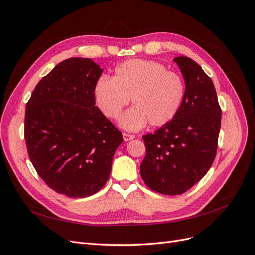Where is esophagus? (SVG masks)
<instances>
[{
	"label": "esophagus",
	"mask_w": 255,
	"mask_h": 255,
	"mask_svg": "<svg viewBox=\"0 0 255 255\" xmlns=\"http://www.w3.org/2000/svg\"><path fill=\"white\" fill-rule=\"evenodd\" d=\"M122 136H123V140H125V141H129V140H132V139H134V138H135L134 135L128 134V133H123Z\"/></svg>",
	"instance_id": "esophagus-1"
}]
</instances>
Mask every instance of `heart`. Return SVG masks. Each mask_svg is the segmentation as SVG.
Wrapping results in <instances>:
<instances>
[{"instance_id": "heart-1", "label": "heart", "mask_w": 255, "mask_h": 255, "mask_svg": "<svg viewBox=\"0 0 255 255\" xmlns=\"http://www.w3.org/2000/svg\"><path fill=\"white\" fill-rule=\"evenodd\" d=\"M94 95L100 111L111 119H117L132 99L135 107L122 116L120 125L137 130L148 122L161 127L172 120L184 100L185 84L157 61L130 59L116 67L113 79L100 78Z\"/></svg>"}]
</instances>
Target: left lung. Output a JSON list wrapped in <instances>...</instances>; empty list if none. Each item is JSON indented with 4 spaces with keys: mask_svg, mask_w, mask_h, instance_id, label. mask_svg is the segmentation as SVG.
<instances>
[{
    "mask_svg": "<svg viewBox=\"0 0 255 255\" xmlns=\"http://www.w3.org/2000/svg\"><path fill=\"white\" fill-rule=\"evenodd\" d=\"M185 80V96L174 118L142 136L140 174L150 189L175 196L190 189L210 170L218 146L221 109L212 79L195 60L174 58Z\"/></svg>",
    "mask_w": 255,
    "mask_h": 255,
    "instance_id": "8db88e82",
    "label": "left lung"
}]
</instances>
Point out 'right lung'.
<instances>
[{
	"instance_id": "right-lung-1",
	"label": "right lung",
	"mask_w": 255,
	"mask_h": 255,
	"mask_svg": "<svg viewBox=\"0 0 255 255\" xmlns=\"http://www.w3.org/2000/svg\"><path fill=\"white\" fill-rule=\"evenodd\" d=\"M103 70L90 58L72 57L43 76L26 103L24 138L36 171L69 198L96 194L109 180L122 134L96 106Z\"/></svg>"
}]
</instances>
